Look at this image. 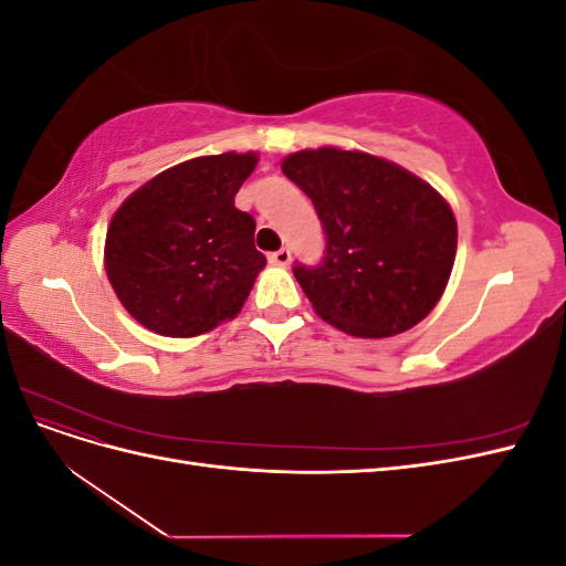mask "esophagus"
<instances>
[{
    "label": "esophagus",
    "mask_w": 566,
    "mask_h": 566,
    "mask_svg": "<svg viewBox=\"0 0 566 566\" xmlns=\"http://www.w3.org/2000/svg\"><path fill=\"white\" fill-rule=\"evenodd\" d=\"M290 260H293V254H290V250H287V248H281V250H276V252H271V254H269V262H271V264H276V266H287V264H290Z\"/></svg>",
    "instance_id": "obj_1"
}]
</instances>
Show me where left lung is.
Segmentation results:
<instances>
[{"instance_id":"8db88e82","label":"left lung","mask_w":566,"mask_h":566,"mask_svg":"<svg viewBox=\"0 0 566 566\" xmlns=\"http://www.w3.org/2000/svg\"><path fill=\"white\" fill-rule=\"evenodd\" d=\"M283 175L312 198L325 233L316 266L293 273L321 318L354 337H389L434 310L458 227L430 184L361 150H300Z\"/></svg>"}]
</instances>
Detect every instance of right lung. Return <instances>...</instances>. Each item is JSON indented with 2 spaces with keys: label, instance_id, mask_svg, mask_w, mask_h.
Segmentation results:
<instances>
[{
  "label": "right lung",
  "instance_id": "right-lung-1",
  "mask_svg": "<svg viewBox=\"0 0 566 566\" xmlns=\"http://www.w3.org/2000/svg\"><path fill=\"white\" fill-rule=\"evenodd\" d=\"M254 165V153L188 160L119 205L106 235V273L148 331L193 337L241 312L266 264L254 248V219L233 205Z\"/></svg>",
  "mask_w": 566,
  "mask_h": 566
}]
</instances>
